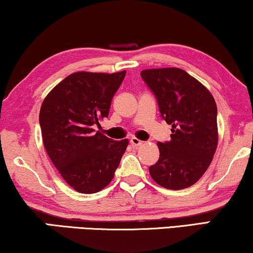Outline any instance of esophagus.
I'll list each match as a JSON object with an SVG mask.
<instances>
[{
  "instance_id": "esophagus-1",
  "label": "esophagus",
  "mask_w": 253,
  "mask_h": 253,
  "mask_svg": "<svg viewBox=\"0 0 253 253\" xmlns=\"http://www.w3.org/2000/svg\"><path fill=\"white\" fill-rule=\"evenodd\" d=\"M130 143H131V145H132L133 147H139V146H141V145L144 144V141H141V140H139L138 139V138H131V140H130Z\"/></svg>"
}]
</instances>
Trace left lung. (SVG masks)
<instances>
[{
    "instance_id": "left-lung-1",
    "label": "left lung",
    "mask_w": 253,
    "mask_h": 253,
    "mask_svg": "<svg viewBox=\"0 0 253 253\" xmlns=\"http://www.w3.org/2000/svg\"><path fill=\"white\" fill-rule=\"evenodd\" d=\"M141 78L157 96L162 119L171 124L170 140L158 143L160 157L150 167L155 183L170 190L195 184L217 147L216 103L199 81L179 68L147 69Z\"/></svg>"
}]
</instances>
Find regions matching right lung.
<instances>
[{"instance_id": "1", "label": "right lung", "mask_w": 253, "mask_h": 253, "mask_svg": "<svg viewBox=\"0 0 253 253\" xmlns=\"http://www.w3.org/2000/svg\"><path fill=\"white\" fill-rule=\"evenodd\" d=\"M126 71H78L44 98L39 122L43 146L62 178L81 193H95L114 178L129 140L115 141L95 126L108 117L110 103Z\"/></svg>"}]
</instances>
